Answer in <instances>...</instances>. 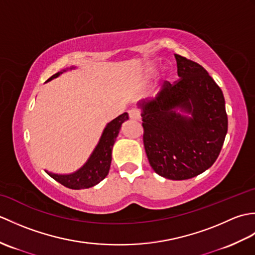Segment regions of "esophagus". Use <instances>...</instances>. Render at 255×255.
Masks as SVG:
<instances>
[{
  "mask_svg": "<svg viewBox=\"0 0 255 255\" xmlns=\"http://www.w3.org/2000/svg\"><path fill=\"white\" fill-rule=\"evenodd\" d=\"M129 117L130 119H133V121H140L141 119V116H140V113L138 110H130L129 111Z\"/></svg>",
  "mask_w": 255,
  "mask_h": 255,
  "instance_id": "obj_1",
  "label": "esophagus"
}]
</instances>
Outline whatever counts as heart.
Here are the masks:
<instances>
[{"label":"heart","instance_id":"obj_1","mask_svg":"<svg viewBox=\"0 0 255 255\" xmlns=\"http://www.w3.org/2000/svg\"><path fill=\"white\" fill-rule=\"evenodd\" d=\"M154 73H155V67L154 66H148L147 68L143 70V72L141 74V78H140V80H141V83L142 84L149 83L151 79L153 78Z\"/></svg>","mask_w":255,"mask_h":255}]
</instances>
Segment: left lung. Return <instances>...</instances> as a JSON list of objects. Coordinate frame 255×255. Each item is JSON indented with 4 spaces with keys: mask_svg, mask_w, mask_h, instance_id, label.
<instances>
[{
    "mask_svg": "<svg viewBox=\"0 0 255 255\" xmlns=\"http://www.w3.org/2000/svg\"><path fill=\"white\" fill-rule=\"evenodd\" d=\"M180 80L164 81L155 99L138 103L143 144L156 174L182 181L217 160L227 131L223 91L200 64L174 55Z\"/></svg>",
    "mask_w": 255,
    "mask_h": 255,
    "instance_id": "obj_1",
    "label": "left lung"
}]
</instances>
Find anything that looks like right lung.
I'll use <instances>...</instances> for the list:
<instances>
[{
	"instance_id": "1",
	"label": "right lung",
	"mask_w": 255,
	"mask_h": 255,
	"mask_svg": "<svg viewBox=\"0 0 255 255\" xmlns=\"http://www.w3.org/2000/svg\"><path fill=\"white\" fill-rule=\"evenodd\" d=\"M73 69H75V67L64 69L62 71L53 74L46 82H49L52 79L58 78L63 72ZM128 114L124 113L106 125V127L102 132L99 143L96 144L95 149L91 153L88 161L79 170L70 173V174H56V173L46 171L47 174L51 176L53 180L62 184L63 186L71 189L90 188L99 184L101 181L104 180L108 172H110L114 143L116 141V138L119 130H121L123 123L128 121Z\"/></svg>"
}]
</instances>
